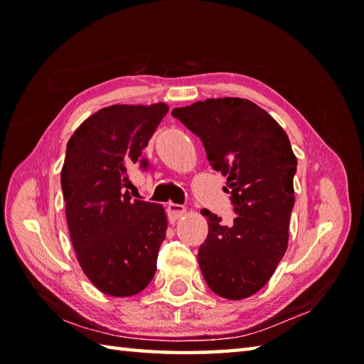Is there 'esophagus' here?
Returning a JSON list of instances; mask_svg holds the SVG:
<instances>
[{"instance_id": "1", "label": "esophagus", "mask_w": 364, "mask_h": 364, "mask_svg": "<svg viewBox=\"0 0 364 364\" xmlns=\"http://www.w3.org/2000/svg\"><path fill=\"white\" fill-rule=\"evenodd\" d=\"M167 213L170 215V219L176 220V219H180L184 213H186V208H184L183 205H178V203H168Z\"/></svg>"}]
</instances>
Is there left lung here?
<instances>
[{"label":"left lung","mask_w":364,"mask_h":364,"mask_svg":"<svg viewBox=\"0 0 364 364\" xmlns=\"http://www.w3.org/2000/svg\"><path fill=\"white\" fill-rule=\"evenodd\" d=\"M175 119L200 137L214 170L227 175L237 218L231 225L203 210L208 236L198 249L205 282L220 297L253 296L288 249L297 158L284 129L244 98H210L175 107Z\"/></svg>","instance_id":"1"}]
</instances>
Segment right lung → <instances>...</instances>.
<instances>
[{"mask_svg":"<svg viewBox=\"0 0 364 364\" xmlns=\"http://www.w3.org/2000/svg\"><path fill=\"white\" fill-rule=\"evenodd\" d=\"M167 111L164 103L107 106L84 120L67 144L60 186L68 231L82 272L107 296H134L156 272L166 211L131 200L123 188L131 167H149L142 150Z\"/></svg>","mask_w":364,"mask_h":364,"instance_id":"right-lung-1","label":"right lung"}]
</instances>
